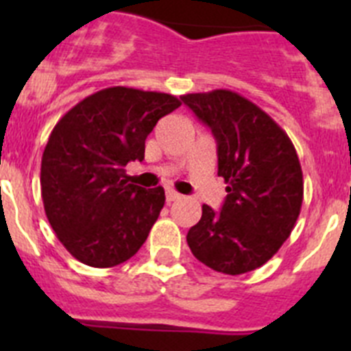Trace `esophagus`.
I'll list each match as a JSON object with an SVG mask.
<instances>
[{
  "label": "esophagus",
  "instance_id": "obj_1",
  "mask_svg": "<svg viewBox=\"0 0 351 351\" xmlns=\"http://www.w3.org/2000/svg\"><path fill=\"white\" fill-rule=\"evenodd\" d=\"M165 197H167V204H172V202H176V200H179V198H181V195H179L178 191H173V190H170V188H167Z\"/></svg>",
  "mask_w": 351,
  "mask_h": 351
}]
</instances>
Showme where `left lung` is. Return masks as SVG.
<instances>
[{"label": "left lung", "instance_id": "left-lung-1", "mask_svg": "<svg viewBox=\"0 0 351 351\" xmlns=\"http://www.w3.org/2000/svg\"><path fill=\"white\" fill-rule=\"evenodd\" d=\"M218 144L226 182L221 210L202 206L186 241L195 258L223 274L262 267L290 237L304 198L302 169L290 137L253 101L228 89L181 96Z\"/></svg>", "mask_w": 351, "mask_h": 351}]
</instances>
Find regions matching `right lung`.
Returning <instances> with one entry per match:
<instances>
[{"label":"right lung","mask_w":351,"mask_h":351,"mask_svg":"<svg viewBox=\"0 0 351 351\" xmlns=\"http://www.w3.org/2000/svg\"><path fill=\"white\" fill-rule=\"evenodd\" d=\"M178 107L167 93L116 86L58 121L42 156V200L52 230L79 262L114 267L145 243L165 191L130 184L125 167L144 160L147 135Z\"/></svg>","instance_id":"1"}]
</instances>
